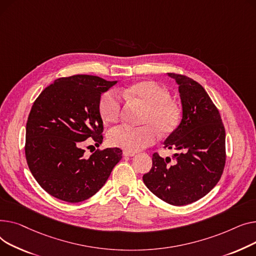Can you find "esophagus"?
Returning a JSON list of instances; mask_svg holds the SVG:
<instances>
[{
  "label": "esophagus",
  "mask_w": 256,
  "mask_h": 256,
  "mask_svg": "<svg viewBox=\"0 0 256 256\" xmlns=\"http://www.w3.org/2000/svg\"><path fill=\"white\" fill-rule=\"evenodd\" d=\"M124 156H127V157H133L135 156V153L134 152H129V151H124Z\"/></svg>",
  "instance_id": "34e87169"
}]
</instances>
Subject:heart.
Segmentation results:
<instances>
[{
  "instance_id": "obj_1",
  "label": "heart",
  "mask_w": 256,
  "mask_h": 256,
  "mask_svg": "<svg viewBox=\"0 0 256 256\" xmlns=\"http://www.w3.org/2000/svg\"><path fill=\"white\" fill-rule=\"evenodd\" d=\"M123 97L146 106L140 127L118 126L108 133V142L125 151L138 152L153 144L159 138L174 133L182 122L183 110L170 99L168 88L153 80L135 82L121 90ZM99 112L106 123L118 122L122 114V98L114 90L105 92L99 100Z\"/></svg>"
}]
</instances>
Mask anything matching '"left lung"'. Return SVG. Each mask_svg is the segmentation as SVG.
<instances>
[{
	"label": "left lung",
	"instance_id": "left-lung-1",
	"mask_svg": "<svg viewBox=\"0 0 256 256\" xmlns=\"http://www.w3.org/2000/svg\"><path fill=\"white\" fill-rule=\"evenodd\" d=\"M168 76L178 84L183 118L164 148L178 153L172 162L154 153L152 168L142 180L163 202L185 206L204 198L219 182L226 160L225 129L218 108L200 84L183 74L172 72Z\"/></svg>",
	"mask_w": 256,
	"mask_h": 256
}]
</instances>
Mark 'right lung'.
<instances>
[{
    "label": "right lung",
    "mask_w": 256,
    "mask_h": 256,
    "mask_svg": "<svg viewBox=\"0 0 256 256\" xmlns=\"http://www.w3.org/2000/svg\"><path fill=\"white\" fill-rule=\"evenodd\" d=\"M94 75L61 78L34 101L26 128L28 166L38 184L61 200L84 202L108 181L122 150L110 148L84 155V140H103L101 94L116 84Z\"/></svg>",
    "instance_id": "1"
}]
</instances>
